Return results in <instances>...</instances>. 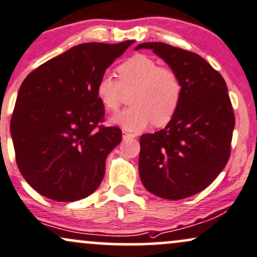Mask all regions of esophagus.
Listing matches in <instances>:
<instances>
[{
  "instance_id": "esophagus-1",
  "label": "esophagus",
  "mask_w": 257,
  "mask_h": 257,
  "mask_svg": "<svg viewBox=\"0 0 257 257\" xmlns=\"http://www.w3.org/2000/svg\"><path fill=\"white\" fill-rule=\"evenodd\" d=\"M135 138V134H131V133H125L123 132V139L126 140V139H134Z\"/></svg>"
}]
</instances>
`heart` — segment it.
Wrapping results in <instances>:
<instances>
[{
  "label": "heart",
  "mask_w": 257,
  "mask_h": 257,
  "mask_svg": "<svg viewBox=\"0 0 257 257\" xmlns=\"http://www.w3.org/2000/svg\"><path fill=\"white\" fill-rule=\"evenodd\" d=\"M118 82L103 75L97 83V97L105 110L115 112L120 105L122 92L129 95L131 107L111 118V123L129 132H140L151 122L156 126L166 125L174 118L181 104L183 87L177 73L159 67L146 55H135L117 68Z\"/></svg>",
  "instance_id": "b5f03b06"
}]
</instances>
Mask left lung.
Segmentation results:
<instances>
[{
	"mask_svg": "<svg viewBox=\"0 0 257 257\" xmlns=\"http://www.w3.org/2000/svg\"><path fill=\"white\" fill-rule=\"evenodd\" d=\"M179 76L181 104L168 125L140 138L139 172L145 188L168 200L195 195L217 178L231 153L234 115L225 80L194 52L142 43Z\"/></svg>",
	"mask_w": 257,
	"mask_h": 257,
	"instance_id": "1",
	"label": "left lung"
}]
</instances>
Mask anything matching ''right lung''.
<instances>
[{
  "label": "right lung",
  "instance_id": "obj_1",
  "mask_svg": "<svg viewBox=\"0 0 257 257\" xmlns=\"http://www.w3.org/2000/svg\"><path fill=\"white\" fill-rule=\"evenodd\" d=\"M134 40L83 43L26 76L11 119L15 159L40 195L72 202L91 195L103 181L107 154L122 140L104 126L97 83Z\"/></svg>",
  "mask_w": 257,
  "mask_h": 257
}]
</instances>
